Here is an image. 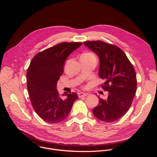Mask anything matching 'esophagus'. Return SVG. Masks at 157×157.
<instances>
[{
  "label": "esophagus",
  "instance_id": "obj_1",
  "mask_svg": "<svg viewBox=\"0 0 157 157\" xmlns=\"http://www.w3.org/2000/svg\"><path fill=\"white\" fill-rule=\"evenodd\" d=\"M78 96H79V98H82V97H85L88 96V94L84 93H78Z\"/></svg>",
  "mask_w": 157,
  "mask_h": 157
}]
</instances>
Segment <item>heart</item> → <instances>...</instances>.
<instances>
[{"label":"heart","instance_id":"obj_1","mask_svg":"<svg viewBox=\"0 0 157 157\" xmlns=\"http://www.w3.org/2000/svg\"><path fill=\"white\" fill-rule=\"evenodd\" d=\"M83 55H94L92 53H89V52H87V53H84Z\"/></svg>","mask_w":157,"mask_h":157}]
</instances>
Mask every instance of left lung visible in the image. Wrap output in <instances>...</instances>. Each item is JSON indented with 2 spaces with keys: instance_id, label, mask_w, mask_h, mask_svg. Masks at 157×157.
<instances>
[{
  "instance_id": "left-lung-1",
  "label": "left lung",
  "mask_w": 157,
  "mask_h": 157,
  "mask_svg": "<svg viewBox=\"0 0 157 157\" xmlns=\"http://www.w3.org/2000/svg\"><path fill=\"white\" fill-rule=\"evenodd\" d=\"M100 61L99 76L101 85L109 92L107 99L99 98V104L93 109L94 116L105 122H114L128 110L137 89L136 71L126 55L118 47L102 41H84Z\"/></svg>"
}]
</instances>
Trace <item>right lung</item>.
<instances>
[{
	"instance_id": "obj_1",
	"label": "right lung",
	"mask_w": 157,
	"mask_h": 157,
	"mask_svg": "<svg viewBox=\"0 0 157 157\" xmlns=\"http://www.w3.org/2000/svg\"><path fill=\"white\" fill-rule=\"evenodd\" d=\"M81 45L80 42L60 43L38 53L30 62L27 73L29 95L36 113L48 123L64 121L78 98L76 93H65L67 98H61L56 84L66 59Z\"/></svg>"
}]
</instances>
